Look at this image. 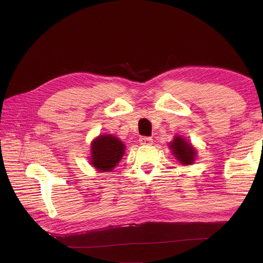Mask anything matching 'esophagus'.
<instances>
[{"instance_id":"esophagus-1","label":"esophagus","mask_w":263,"mask_h":263,"mask_svg":"<svg viewBox=\"0 0 263 263\" xmlns=\"http://www.w3.org/2000/svg\"><path fill=\"white\" fill-rule=\"evenodd\" d=\"M139 144L140 145H151L153 144V139L151 137H140L139 138Z\"/></svg>"}]
</instances>
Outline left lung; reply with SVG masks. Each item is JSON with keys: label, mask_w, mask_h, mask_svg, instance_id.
<instances>
[{"label": "left lung", "mask_w": 263, "mask_h": 263, "mask_svg": "<svg viewBox=\"0 0 263 263\" xmlns=\"http://www.w3.org/2000/svg\"><path fill=\"white\" fill-rule=\"evenodd\" d=\"M172 155L177 158L181 164H192L196 157V150L191 142L181 136H176L169 144Z\"/></svg>", "instance_id": "1"}]
</instances>
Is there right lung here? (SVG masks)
Listing matches in <instances>:
<instances>
[{
  "instance_id": "1",
  "label": "right lung",
  "mask_w": 263,
  "mask_h": 263,
  "mask_svg": "<svg viewBox=\"0 0 263 263\" xmlns=\"http://www.w3.org/2000/svg\"><path fill=\"white\" fill-rule=\"evenodd\" d=\"M125 145L113 135H100L91 144V164L101 172H108L121 161Z\"/></svg>"
}]
</instances>
